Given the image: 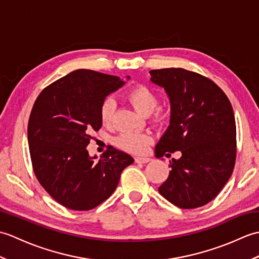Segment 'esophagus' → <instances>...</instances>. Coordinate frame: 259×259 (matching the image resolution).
<instances>
[{
  "label": "esophagus",
  "mask_w": 259,
  "mask_h": 259,
  "mask_svg": "<svg viewBox=\"0 0 259 259\" xmlns=\"http://www.w3.org/2000/svg\"><path fill=\"white\" fill-rule=\"evenodd\" d=\"M149 161H151V159L148 157H136V162L138 163H147Z\"/></svg>",
  "instance_id": "34e87169"
}]
</instances>
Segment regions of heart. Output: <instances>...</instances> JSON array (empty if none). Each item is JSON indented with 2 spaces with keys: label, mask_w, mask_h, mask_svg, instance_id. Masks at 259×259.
I'll use <instances>...</instances> for the list:
<instances>
[{
  "label": "heart",
  "mask_w": 259,
  "mask_h": 259,
  "mask_svg": "<svg viewBox=\"0 0 259 259\" xmlns=\"http://www.w3.org/2000/svg\"><path fill=\"white\" fill-rule=\"evenodd\" d=\"M128 99L134 108L144 117H149L156 111L159 104L157 93L147 85H137L128 93ZM115 109V101L112 97H107L100 106V119L103 124H111ZM161 115L157 113L155 120H160ZM151 142V138L145 134L125 133L114 139V145L124 151L140 153L144 152Z\"/></svg>",
  "instance_id": "obj_1"
}]
</instances>
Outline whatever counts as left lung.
Wrapping results in <instances>:
<instances>
[{
	"label": "left lung",
	"mask_w": 259,
	"mask_h": 259,
	"mask_svg": "<svg viewBox=\"0 0 259 259\" xmlns=\"http://www.w3.org/2000/svg\"><path fill=\"white\" fill-rule=\"evenodd\" d=\"M149 73L150 81L163 88L170 101L169 125L155 148L156 157L181 152L179 159L170 160L169 177L158 190L179 208L201 207L219 194L233 172V107L221 88L206 76L181 68Z\"/></svg>",
	"instance_id": "8db88e82"
}]
</instances>
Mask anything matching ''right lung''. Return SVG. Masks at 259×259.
Listing matches in <instances>:
<instances>
[{"label": "right lung", "instance_id": "obj_1", "mask_svg": "<svg viewBox=\"0 0 259 259\" xmlns=\"http://www.w3.org/2000/svg\"><path fill=\"white\" fill-rule=\"evenodd\" d=\"M130 76H126L129 80ZM119 76L80 69L47 87L34 102L27 140L34 174L54 200L72 210H90L113 194L128 153L109 147L97 160L87 150L101 128L100 106L124 85Z\"/></svg>", "mask_w": 259, "mask_h": 259}]
</instances>
